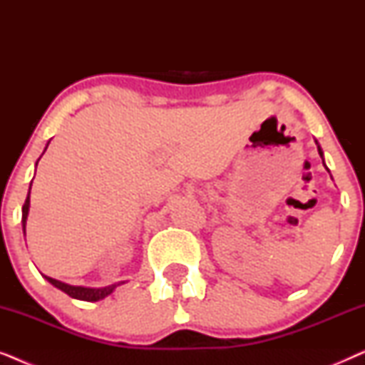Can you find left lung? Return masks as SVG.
<instances>
[{"label":"left lung","instance_id":"1","mask_svg":"<svg viewBox=\"0 0 365 365\" xmlns=\"http://www.w3.org/2000/svg\"><path fill=\"white\" fill-rule=\"evenodd\" d=\"M316 144H317V151H319V154H321V158H322V163H324V153H322V149H321V146H319V143L316 141ZM324 166H326V164H324ZM327 169V168H326Z\"/></svg>","mask_w":365,"mask_h":365}]
</instances>
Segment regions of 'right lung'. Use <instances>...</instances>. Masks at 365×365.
<instances>
[{
	"label": "right lung",
	"instance_id": "right-lung-1",
	"mask_svg": "<svg viewBox=\"0 0 365 365\" xmlns=\"http://www.w3.org/2000/svg\"><path fill=\"white\" fill-rule=\"evenodd\" d=\"M48 148V146H46ZM46 151V149H44ZM38 164V163H36ZM33 184V181H31ZM29 192H31V186H29V191H28V197L26 201L23 204V232L24 236H26V219H28V212H29ZM43 277L46 279L49 284H53L54 287H58L59 291H63L64 294H68L69 297L73 299H79V301H88V302H96V301H101V299L108 297L109 294H113L114 289L118 286H121L124 282H118V284H111V286H106V287H99V289H94V287H83V286H71V284H66V282H61V281H56V279L53 277H48L44 276Z\"/></svg>",
	"mask_w": 365,
	"mask_h": 365
}]
</instances>
